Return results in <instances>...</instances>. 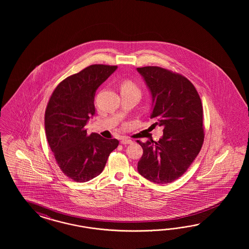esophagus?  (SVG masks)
<instances>
[{
  "mask_svg": "<svg viewBox=\"0 0 249 249\" xmlns=\"http://www.w3.org/2000/svg\"><path fill=\"white\" fill-rule=\"evenodd\" d=\"M121 143L123 145H126V144H131L132 143V141L131 140H128V139H121Z\"/></svg>",
  "mask_w": 249,
  "mask_h": 249,
  "instance_id": "esophagus-1",
  "label": "esophagus"
}]
</instances>
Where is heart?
<instances>
[{"label": "heart", "mask_w": 249, "mask_h": 249, "mask_svg": "<svg viewBox=\"0 0 249 249\" xmlns=\"http://www.w3.org/2000/svg\"><path fill=\"white\" fill-rule=\"evenodd\" d=\"M121 91H132V92H138L140 93L139 89L137 88L135 84L133 83L132 81L129 80H126L123 83L121 84Z\"/></svg>", "instance_id": "b5f03b06"}]
</instances>
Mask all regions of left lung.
Listing matches in <instances>:
<instances>
[{
    "label": "left lung",
    "mask_w": 249,
    "mask_h": 249,
    "mask_svg": "<svg viewBox=\"0 0 249 249\" xmlns=\"http://www.w3.org/2000/svg\"><path fill=\"white\" fill-rule=\"evenodd\" d=\"M151 96V119L163 127L154 142L138 141L143 154L138 172L147 180L164 184L184 174L204 142L203 107L188 79L159 67L138 68Z\"/></svg>",
    "instance_id": "1"
}]
</instances>
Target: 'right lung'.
<instances>
[{
    "label": "right lung",
    "mask_w": 249,
    "mask_h": 249,
    "mask_svg": "<svg viewBox=\"0 0 249 249\" xmlns=\"http://www.w3.org/2000/svg\"><path fill=\"white\" fill-rule=\"evenodd\" d=\"M116 66L92 65L64 79L53 90L45 115L46 139L62 172L85 182L102 173L119 141L98 133L87 134L86 125L96 112L94 99L99 86Z\"/></svg>",
    "instance_id": "obj_1"
}]
</instances>
